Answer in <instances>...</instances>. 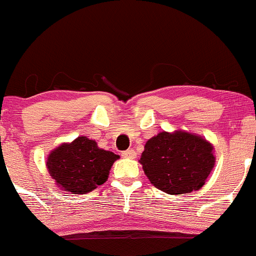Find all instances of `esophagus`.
Here are the masks:
<instances>
[{
  "label": "esophagus",
  "mask_w": 256,
  "mask_h": 256,
  "mask_svg": "<svg viewBox=\"0 0 256 256\" xmlns=\"http://www.w3.org/2000/svg\"><path fill=\"white\" fill-rule=\"evenodd\" d=\"M123 158H127V159H136V152H134L133 149H128L126 152H122Z\"/></svg>",
  "instance_id": "obj_1"
}]
</instances>
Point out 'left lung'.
Listing matches in <instances>:
<instances>
[{
	"label": "left lung",
	"instance_id": "left-lung-1",
	"mask_svg": "<svg viewBox=\"0 0 256 256\" xmlns=\"http://www.w3.org/2000/svg\"><path fill=\"white\" fill-rule=\"evenodd\" d=\"M155 187L168 194L197 191L214 166L213 146L202 136L187 132H162L146 143L140 160Z\"/></svg>",
	"mask_w": 256,
	"mask_h": 256
}]
</instances>
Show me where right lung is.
<instances>
[{
    "instance_id": "obj_1",
    "label": "right lung",
    "mask_w": 256,
    "mask_h": 256,
    "mask_svg": "<svg viewBox=\"0 0 256 256\" xmlns=\"http://www.w3.org/2000/svg\"><path fill=\"white\" fill-rule=\"evenodd\" d=\"M120 155L104 150L88 136H78L52 150L46 168L62 191L75 194H88L104 185L113 162Z\"/></svg>"
}]
</instances>
